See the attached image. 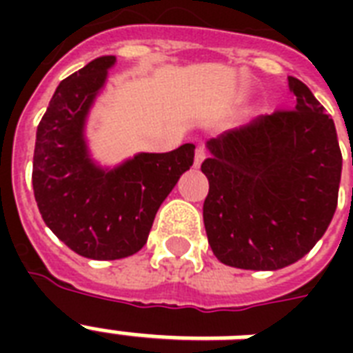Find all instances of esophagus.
<instances>
[{"label": "esophagus", "instance_id": "1", "mask_svg": "<svg viewBox=\"0 0 353 353\" xmlns=\"http://www.w3.org/2000/svg\"><path fill=\"white\" fill-rule=\"evenodd\" d=\"M205 157H207V150H205V146H198V150H196V155H194V166H196V168H199V166H201V163L205 161Z\"/></svg>", "mask_w": 353, "mask_h": 353}]
</instances>
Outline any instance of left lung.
Instances as JSON below:
<instances>
[{
  "mask_svg": "<svg viewBox=\"0 0 353 353\" xmlns=\"http://www.w3.org/2000/svg\"><path fill=\"white\" fill-rule=\"evenodd\" d=\"M295 110L262 115L207 141L203 221L225 265L276 271L312 251L337 209L335 124L306 84L288 79Z\"/></svg>",
  "mask_w": 353,
  "mask_h": 353,
  "instance_id": "left-lung-1",
  "label": "left lung"
}]
</instances>
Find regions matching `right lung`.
<instances>
[{"instance_id":"right-lung-1","label":"right lung","mask_w":353,"mask_h":353,"mask_svg":"<svg viewBox=\"0 0 353 353\" xmlns=\"http://www.w3.org/2000/svg\"><path fill=\"white\" fill-rule=\"evenodd\" d=\"M115 57H101L54 91L36 132L32 188L46 225L77 254L119 260L148 240L161 203L194 163V144L137 154L113 168L91 159L85 121Z\"/></svg>"}]
</instances>
